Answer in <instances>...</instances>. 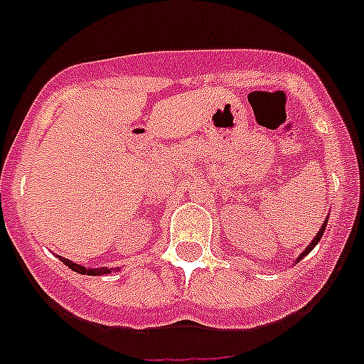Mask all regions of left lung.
<instances>
[{
    "label": "left lung",
    "instance_id": "8db88e82",
    "mask_svg": "<svg viewBox=\"0 0 364 364\" xmlns=\"http://www.w3.org/2000/svg\"><path fill=\"white\" fill-rule=\"evenodd\" d=\"M325 228H326V220H325V222H323L321 229H319V231H318V235H316V238H314V240H312V243H311V245H309V247H306V249H305V251H303V252H301V255H299V256H298V259H296V263H298V262H299V259H301V258H305V256H306V255H309V252H311V251H312V249H314V247H316V245H318V242H319V240H321L323 232H325Z\"/></svg>",
    "mask_w": 364,
    "mask_h": 364
}]
</instances>
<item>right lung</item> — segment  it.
Wrapping results in <instances>:
<instances>
[{"label": "right lung", "mask_w": 364, "mask_h": 364, "mask_svg": "<svg viewBox=\"0 0 364 364\" xmlns=\"http://www.w3.org/2000/svg\"><path fill=\"white\" fill-rule=\"evenodd\" d=\"M61 262L65 263V265H68L70 269H72V271H75V272H79V274H88V276H99V274H108V269H105V267H101V269H88V267H82V265H79V263H73V262H70V259H66V258H61Z\"/></svg>", "instance_id": "add662e5"}]
</instances>
